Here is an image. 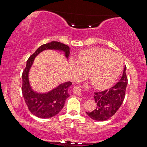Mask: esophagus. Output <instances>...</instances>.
<instances>
[{
	"mask_svg": "<svg viewBox=\"0 0 147 147\" xmlns=\"http://www.w3.org/2000/svg\"><path fill=\"white\" fill-rule=\"evenodd\" d=\"M81 89L78 86H75L73 88V92L77 95H81Z\"/></svg>",
	"mask_w": 147,
	"mask_h": 147,
	"instance_id": "esophagus-1",
	"label": "esophagus"
}]
</instances>
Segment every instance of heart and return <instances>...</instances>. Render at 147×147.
<instances>
[{"mask_svg": "<svg viewBox=\"0 0 147 147\" xmlns=\"http://www.w3.org/2000/svg\"><path fill=\"white\" fill-rule=\"evenodd\" d=\"M75 63L69 62L71 73L74 79L80 80L88 74L94 88L105 89L115 82L123 68L121 57L108 49L93 48L81 53Z\"/></svg>", "mask_w": 147, "mask_h": 147, "instance_id": "1", "label": "heart"}]
</instances>
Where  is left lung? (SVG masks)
<instances>
[{
	"mask_svg": "<svg viewBox=\"0 0 147 147\" xmlns=\"http://www.w3.org/2000/svg\"><path fill=\"white\" fill-rule=\"evenodd\" d=\"M126 68L125 66L123 76L115 86L109 89L94 93V98L97 106L91 112H86L89 117L95 121H104L115 115L125 97L128 84Z\"/></svg>",
	"mask_w": 147,
	"mask_h": 147,
	"instance_id": "left-lung-1",
	"label": "left lung"
}]
</instances>
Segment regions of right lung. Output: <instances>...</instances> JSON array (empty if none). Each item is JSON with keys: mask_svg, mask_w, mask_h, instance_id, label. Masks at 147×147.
<instances>
[{"mask_svg": "<svg viewBox=\"0 0 147 147\" xmlns=\"http://www.w3.org/2000/svg\"><path fill=\"white\" fill-rule=\"evenodd\" d=\"M47 49L63 51L67 58H69L70 53L69 47L60 42L51 41V43L44 44L29 57L26 67L22 74V93L26 106L33 115L43 119L53 117L61 110L65 100L69 96L68 88L72 84L71 82H67L46 93H37L31 88L28 80L30 69L33 64L36 56L41 52Z\"/></svg>", "mask_w": 147, "mask_h": 147, "instance_id": "right-lung-1", "label": "right lung"}]
</instances>
